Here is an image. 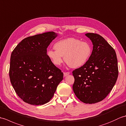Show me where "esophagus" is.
<instances>
[{
  "label": "esophagus",
  "mask_w": 126,
  "mask_h": 126,
  "mask_svg": "<svg viewBox=\"0 0 126 126\" xmlns=\"http://www.w3.org/2000/svg\"><path fill=\"white\" fill-rule=\"evenodd\" d=\"M64 76H66L70 74V73L69 72H64Z\"/></svg>",
  "instance_id": "1"
}]
</instances>
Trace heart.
<instances>
[{
  "mask_svg": "<svg viewBox=\"0 0 126 126\" xmlns=\"http://www.w3.org/2000/svg\"><path fill=\"white\" fill-rule=\"evenodd\" d=\"M54 48L55 50L47 51V56L53 64L57 66L63 62L64 56L65 62L70 67L79 68L87 62L92 52L90 43L74 38L57 42L54 44Z\"/></svg>",
  "mask_w": 126,
  "mask_h": 126,
  "instance_id": "1",
  "label": "heart"
}]
</instances>
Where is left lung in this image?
<instances>
[{
  "mask_svg": "<svg viewBox=\"0 0 126 126\" xmlns=\"http://www.w3.org/2000/svg\"><path fill=\"white\" fill-rule=\"evenodd\" d=\"M93 44L87 62L73 71L75 94L85 103L102 101L113 89L119 74L115 51L98 34H85Z\"/></svg>",
  "mask_w": 126,
  "mask_h": 126,
  "instance_id": "obj_1",
  "label": "left lung"
}]
</instances>
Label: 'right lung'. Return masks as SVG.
<instances>
[{
  "label": "right lung",
  "mask_w": 126,
  "mask_h": 126,
  "mask_svg": "<svg viewBox=\"0 0 126 126\" xmlns=\"http://www.w3.org/2000/svg\"><path fill=\"white\" fill-rule=\"evenodd\" d=\"M57 36L53 32L28 37L12 52L9 76L16 94L32 105L47 103L53 97L63 73L47 56V47Z\"/></svg>",
  "instance_id": "1"
}]
</instances>
